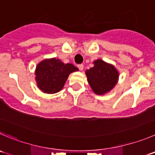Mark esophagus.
<instances>
[{
	"mask_svg": "<svg viewBox=\"0 0 155 155\" xmlns=\"http://www.w3.org/2000/svg\"><path fill=\"white\" fill-rule=\"evenodd\" d=\"M78 68H79V70L82 71L84 69V64H78Z\"/></svg>",
	"mask_w": 155,
	"mask_h": 155,
	"instance_id": "esophagus-1",
	"label": "esophagus"
}]
</instances>
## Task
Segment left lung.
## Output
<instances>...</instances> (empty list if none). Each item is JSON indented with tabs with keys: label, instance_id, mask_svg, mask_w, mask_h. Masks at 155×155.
I'll use <instances>...</instances> for the list:
<instances>
[{
	"label": "left lung",
	"instance_id": "1",
	"mask_svg": "<svg viewBox=\"0 0 155 155\" xmlns=\"http://www.w3.org/2000/svg\"><path fill=\"white\" fill-rule=\"evenodd\" d=\"M86 74L90 86L97 94L110 91L116 84L119 78L117 70L101 59L94 61V66L87 71Z\"/></svg>",
	"mask_w": 155,
	"mask_h": 155
}]
</instances>
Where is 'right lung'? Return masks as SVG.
I'll return each mask as SVG.
<instances>
[{"label":"right lung","mask_w":155,"mask_h":155,"mask_svg":"<svg viewBox=\"0 0 155 155\" xmlns=\"http://www.w3.org/2000/svg\"><path fill=\"white\" fill-rule=\"evenodd\" d=\"M78 70L72 64H64L61 60L51 58L41 61L36 67V80L39 89L46 94L61 91L69 74Z\"/></svg>","instance_id":"obj_1"}]
</instances>
